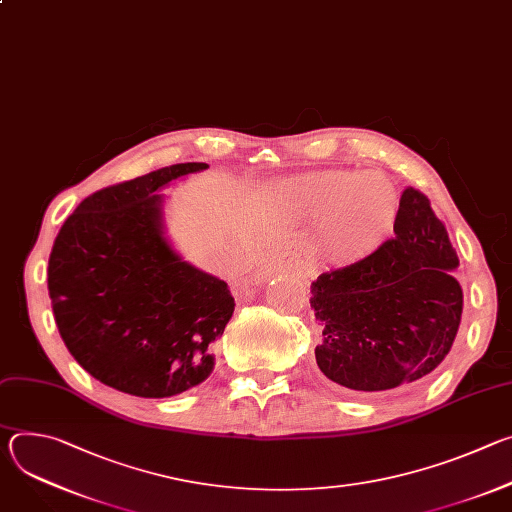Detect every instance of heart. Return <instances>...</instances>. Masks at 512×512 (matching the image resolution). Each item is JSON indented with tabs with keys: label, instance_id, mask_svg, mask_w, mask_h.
I'll use <instances>...</instances> for the list:
<instances>
[{
	"label": "heart",
	"instance_id": "b5f03b06",
	"mask_svg": "<svg viewBox=\"0 0 512 512\" xmlns=\"http://www.w3.org/2000/svg\"><path fill=\"white\" fill-rule=\"evenodd\" d=\"M302 212L322 218V243L334 257L352 259L375 249L397 218L399 194L381 174L322 172L296 188Z\"/></svg>",
	"mask_w": 512,
	"mask_h": 512
}]
</instances>
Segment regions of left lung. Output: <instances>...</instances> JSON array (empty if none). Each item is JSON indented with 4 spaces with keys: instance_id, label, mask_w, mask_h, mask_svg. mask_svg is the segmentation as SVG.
Wrapping results in <instances>:
<instances>
[{
    "instance_id": "8db88e82",
    "label": "left lung",
    "mask_w": 512,
    "mask_h": 512,
    "mask_svg": "<svg viewBox=\"0 0 512 512\" xmlns=\"http://www.w3.org/2000/svg\"><path fill=\"white\" fill-rule=\"evenodd\" d=\"M393 231L371 255L312 283L310 304L324 328L316 362L328 381L350 391L427 377L460 328V259L423 192L403 190Z\"/></svg>"
}]
</instances>
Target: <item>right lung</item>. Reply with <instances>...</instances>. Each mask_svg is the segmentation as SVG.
<instances>
[{
  "label": "right lung",
  "mask_w": 512,
  "mask_h": 512,
  "mask_svg": "<svg viewBox=\"0 0 512 512\" xmlns=\"http://www.w3.org/2000/svg\"><path fill=\"white\" fill-rule=\"evenodd\" d=\"M208 164H174L87 196L54 241L48 294L58 332L107 387L162 399L200 385L235 312L229 285L184 261L156 194Z\"/></svg>",
  "instance_id": "1"
}]
</instances>
